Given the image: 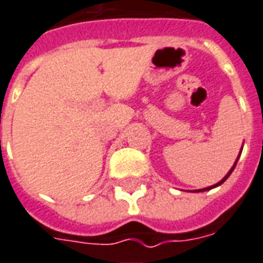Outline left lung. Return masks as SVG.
Here are the masks:
<instances>
[{
	"label": "left lung",
	"mask_w": 263,
	"mask_h": 263,
	"mask_svg": "<svg viewBox=\"0 0 263 263\" xmlns=\"http://www.w3.org/2000/svg\"><path fill=\"white\" fill-rule=\"evenodd\" d=\"M238 159H239V157H238ZM238 159H236V162H238ZM236 162H235V163H234V166H232V167H231V170H230V172L227 173V176L224 177L223 180H221V181H219V182H217V183H215V185H212V186L204 187V189H198V191H193V192H205V191H211V189H213V187H216V186H219V185H221V183H223L224 181L227 180L228 177H230V174H231V173L234 172V168H235V166H236Z\"/></svg>",
	"instance_id": "obj_1"
}]
</instances>
